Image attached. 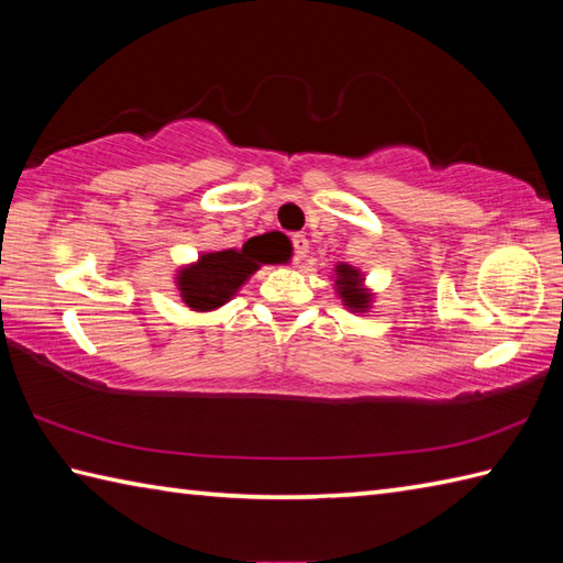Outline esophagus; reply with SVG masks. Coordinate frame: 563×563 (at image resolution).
I'll return each mask as SVG.
<instances>
[{"instance_id": "obj_1", "label": "esophagus", "mask_w": 563, "mask_h": 563, "mask_svg": "<svg viewBox=\"0 0 563 563\" xmlns=\"http://www.w3.org/2000/svg\"><path fill=\"white\" fill-rule=\"evenodd\" d=\"M292 249H295V261L300 263V261L309 254L307 236H305V234H295V236H292Z\"/></svg>"}]
</instances>
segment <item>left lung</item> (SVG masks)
Masks as SVG:
<instances>
[{"label":"left lung","mask_w":563,"mask_h":563,"mask_svg":"<svg viewBox=\"0 0 563 563\" xmlns=\"http://www.w3.org/2000/svg\"><path fill=\"white\" fill-rule=\"evenodd\" d=\"M333 290L353 314H365L373 309L375 292L365 285L361 268L351 266V263H336V268H333Z\"/></svg>","instance_id":"1"}]
</instances>
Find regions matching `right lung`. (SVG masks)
Segmentation results:
<instances>
[{
  "label": "right lung",
  "instance_id": "add662e5",
  "mask_svg": "<svg viewBox=\"0 0 563 563\" xmlns=\"http://www.w3.org/2000/svg\"><path fill=\"white\" fill-rule=\"evenodd\" d=\"M283 263L278 236L261 234L249 239L242 249L206 251L194 263L176 271V290L190 312H214L242 290V285L261 266Z\"/></svg>",
  "mask_w": 563,
  "mask_h": 563
}]
</instances>
